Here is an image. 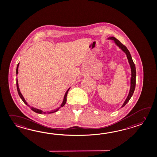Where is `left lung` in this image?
I'll return each mask as SVG.
<instances>
[{
	"label": "left lung",
	"instance_id": "left-lung-1",
	"mask_svg": "<svg viewBox=\"0 0 157 157\" xmlns=\"http://www.w3.org/2000/svg\"><path fill=\"white\" fill-rule=\"evenodd\" d=\"M109 39H110L112 40H113L115 44L118 46L120 48L122 49V51H123V52H124L127 55V59H128V62H129V65L131 66V88H130V90H129V94L128 95L127 98H126L124 104L122 105V107L124 106L125 105L127 104V103L129 101L130 98L132 96L133 92L135 89V86H136V67L133 61L132 57L131 56V54L129 53L128 49L127 48V47L125 45H123L121 42L119 41L118 39L114 38V37H110L109 38Z\"/></svg>",
	"mask_w": 157,
	"mask_h": 157
}]
</instances>
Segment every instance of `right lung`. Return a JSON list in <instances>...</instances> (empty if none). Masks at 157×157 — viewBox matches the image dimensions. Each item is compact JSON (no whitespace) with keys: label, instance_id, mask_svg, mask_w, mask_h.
Instances as JSON below:
<instances>
[{"label":"right lung","instance_id":"add662e5","mask_svg":"<svg viewBox=\"0 0 157 157\" xmlns=\"http://www.w3.org/2000/svg\"><path fill=\"white\" fill-rule=\"evenodd\" d=\"M18 65H19V63H18L17 66V69H16V74H18ZM16 86H17V89L18 93V94H19V96H20V97L21 98V99H22V100L23 101V102H24L25 104L27 106H28L29 107H30L31 109H32L33 111H34V112H35V113H39V114H45L46 112H43V111H42L41 110H39V109H38L34 108H33V107H31V106H30V105H28V102H26V101H25V100L24 99V98L23 97V96L22 95V94H21V92H20V89H19V87H18V80L17 79H16ZM69 89L70 88H69L67 91H66V93H65V96H64V98H63V103H62V104L61 105V106L59 108L57 109H56V110H52V112H47L48 113H55V112H57L59 109L60 108H61V107H63L65 104H66V97H67V92H68V91L69 90Z\"/></svg>","mask_w":157,"mask_h":157}]
</instances>
